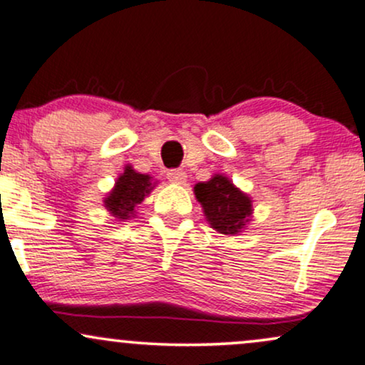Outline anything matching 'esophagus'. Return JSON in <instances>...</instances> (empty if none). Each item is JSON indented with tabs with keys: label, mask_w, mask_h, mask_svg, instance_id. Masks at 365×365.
<instances>
[{
	"label": "esophagus",
	"mask_w": 365,
	"mask_h": 365,
	"mask_svg": "<svg viewBox=\"0 0 365 365\" xmlns=\"http://www.w3.org/2000/svg\"><path fill=\"white\" fill-rule=\"evenodd\" d=\"M168 180L171 183H183L187 178V173L183 171L182 168H173V170H168Z\"/></svg>",
	"instance_id": "34e87169"
}]
</instances>
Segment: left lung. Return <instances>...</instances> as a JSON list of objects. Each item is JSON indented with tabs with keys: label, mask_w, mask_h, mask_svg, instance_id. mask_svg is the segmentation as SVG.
<instances>
[{
	"label": "left lung",
	"mask_w": 365,
	"mask_h": 365,
	"mask_svg": "<svg viewBox=\"0 0 365 365\" xmlns=\"http://www.w3.org/2000/svg\"><path fill=\"white\" fill-rule=\"evenodd\" d=\"M194 192L210 226L222 235H236L243 230L245 222H248L252 200L222 175H216L209 182L197 183Z\"/></svg>",
	"instance_id": "1"
}]
</instances>
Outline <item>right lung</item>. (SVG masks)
Segmentation results:
<instances>
[{
  "label": "right lung",
  "mask_w": 365,
  "mask_h": 365,
  "mask_svg": "<svg viewBox=\"0 0 365 365\" xmlns=\"http://www.w3.org/2000/svg\"><path fill=\"white\" fill-rule=\"evenodd\" d=\"M151 177L135 173L130 166H127L124 173L118 177L110 195L105 199V207L118 219L130 217L135 205L144 200V197L151 192Z\"/></svg>",
  "instance_id": "1"
}]
</instances>
